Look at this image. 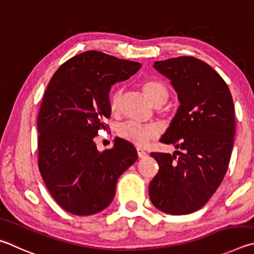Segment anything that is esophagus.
<instances>
[{"label": "esophagus", "mask_w": 254, "mask_h": 254, "mask_svg": "<svg viewBox=\"0 0 254 254\" xmlns=\"http://www.w3.org/2000/svg\"><path fill=\"white\" fill-rule=\"evenodd\" d=\"M137 155H138L139 158H143L145 156H147V153L143 150L141 148H137Z\"/></svg>", "instance_id": "1"}]
</instances>
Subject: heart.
I'll list each match as a JSON object with an SVG mask.
<instances>
[{"label":"heart","instance_id":"b5f03b06","mask_svg":"<svg viewBox=\"0 0 254 254\" xmlns=\"http://www.w3.org/2000/svg\"><path fill=\"white\" fill-rule=\"evenodd\" d=\"M141 88H143V90L149 98V100L157 107L165 105L168 98H170V91H168L167 87L162 81H159V80H146L141 84ZM122 97V89H115L111 92L109 104L110 109L114 113H117L119 110ZM118 135L122 138L138 146V147H144L150 140L156 138L159 135V128L155 126V125H144L136 122H127L118 127Z\"/></svg>","mask_w":254,"mask_h":254}]
</instances>
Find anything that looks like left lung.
Returning a JSON list of instances; mask_svg holds the SVG:
<instances>
[{"label":"left lung","instance_id":"obj_1","mask_svg":"<svg viewBox=\"0 0 254 254\" xmlns=\"http://www.w3.org/2000/svg\"><path fill=\"white\" fill-rule=\"evenodd\" d=\"M154 68L172 80L181 105L161 138L179 150L150 154L159 170L149 184V198L167 214H190L205 205L228 171L235 134L233 99L223 78L194 57L157 61Z\"/></svg>","mask_w":254,"mask_h":254}]
</instances>
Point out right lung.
I'll list each match as a JSON object with an SVG mask.
<instances>
[{
	"label": "right lung",
	"mask_w": 254,
	"mask_h": 254,
	"mask_svg": "<svg viewBox=\"0 0 254 254\" xmlns=\"http://www.w3.org/2000/svg\"><path fill=\"white\" fill-rule=\"evenodd\" d=\"M140 66L86 51L61 64L48 84L38 116V166L52 197L71 214L105 210L119 176L138 157L129 141L117 138L113 148L99 153L93 138L108 126L111 86Z\"/></svg>",
	"instance_id": "add662e5"
}]
</instances>
